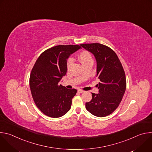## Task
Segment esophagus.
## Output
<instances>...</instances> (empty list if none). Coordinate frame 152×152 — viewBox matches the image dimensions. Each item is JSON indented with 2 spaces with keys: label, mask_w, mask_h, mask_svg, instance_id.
<instances>
[{
  "label": "esophagus",
  "mask_w": 152,
  "mask_h": 152,
  "mask_svg": "<svg viewBox=\"0 0 152 152\" xmlns=\"http://www.w3.org/2000/svg\"><path fill=\"white\" fill-rule=\"evenodd\" d=\"M77 92H78L79 93H82L84 92V91H83V90H78Z\"/></svg>",
  "instance_id": "obj_1"
}]
</instances>
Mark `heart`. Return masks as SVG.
I'll return each instance as SVG.
<instances>
[{
    "label": "heart",
    "mask_w": 152,
    "mask_h": 152,
    "mask_svg": "<svg viewBox=\"0 0 152 152\" xmlns=\"http://www.w3.org/2000/svg\"><path fill=\"white\" fill-rule=\"evenodd\" d=\"M79 58L83 66L88 62L93 61V59L91 54L87 51H83L82 52H81L80 54L79 55ZM73 59L72 58H70L67 60V67L68 69L71 67V66L73 64Z\"/></svg>",
    "instance_id": "1"
}]
</instances>
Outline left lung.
I'll return each instance as SVG.
<instances>
[{
  "instance_id": "obj_1",
  "label": "left lung",
  "mask_w": 152,
  "mask_h": 152,
  "mask_svg": "<svg viewBox=\"0 0 152 152\" xmlns=\"http://www.w3.org/2000/svg\"><path fill=\"white\" fill-rule=\"evenodd\" d=\"M80 46L91 53L97 63L96 76L99 93L92 94V99L85 103L86 109L93 115L103 117L113 113L120 104L125 93V73L116 53L99 43Z\"/></svg>"
}]
</instances>
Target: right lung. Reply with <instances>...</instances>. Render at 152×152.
<instances>
[{
  "mask_svg": "<svg viewBox=\"0 0 152 152\" xmlns=\"http://www.w3.org/2000/svg\"><path fill=\"white\" fill-rule=\"evenodd\" d=\"M80 49L79 45L53 47L42 53L34 64L29 78L32 96L38 108L49 117H62L70 109L77 90L59 82L66 75L68 58Z\"/></svg>",
  "mask_w": 152,
  "mask_h": 152,
  "instance_id": "right-lung-1",
  "label": "right lung"
}]
</instances>
